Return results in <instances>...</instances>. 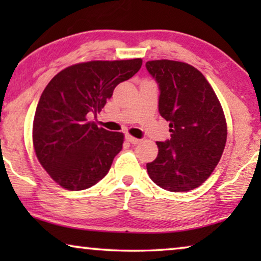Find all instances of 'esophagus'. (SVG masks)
Returning a JSON list of instances; mask_svg holds the SVG:
<instances>
[{
    "label": "esophagus",
    "mask_w": 261,
    "mask_h": 261,
    "mask_svg": "<svg viewBox=\"0 0 261 261\" xmlns=\"http://www.w3.org/2000/svg\"><path fill=\"white\" fill-rule=\"evenodd\" d=\"M126 139H127L128 141L130 142V144H133V145H135V144H139V142L141 141L140 139H138V138H134V137H132V135H129V134L126 135Z\"/></svg>",
    "instance_id": "1"
}]
</instances>
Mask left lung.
<instances>
[{
	"mask_svg": "<svg viewBox=\"0 0 261 261\" xmlns=\"http://www.w3.org/2000/svg\"><path fill=\"white\" fill-rule=\"evenodd\" d=\"M146 69L158 84L159 113L171 133L156 141L158 156L146 164L148 176L165 190H194L208 179L226 146L222 107L205 77L187 63L152 60Z\"/></svg>",
	"mask_w": 261,
	"mask_h": 261,
	"instance_id": "obj_1",
	"label": "left lung"
}]
</instances>
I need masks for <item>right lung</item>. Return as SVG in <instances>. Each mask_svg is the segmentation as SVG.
<instances>
[{"label":"right lung","mask_w":261,"mask_h":261,"mask_svg":"<svg viewBox=\"0 0 261 261\" xmlns=\"http://www.w3.org/2000/svg\"><path fill=\"white\" fill-rule=\"evenodd\" d=\"M140 58L94 60L69 66L42 91L33 121L39 162L60 187L91 188L109 172L122 149L123 134L98 128L88 117L102 110L121 82L140 70Z\"/></svg>","instance_id":"add662e5"}]
</instances>
